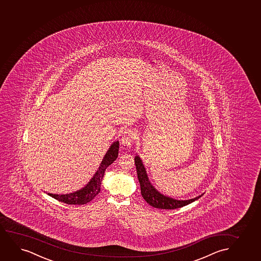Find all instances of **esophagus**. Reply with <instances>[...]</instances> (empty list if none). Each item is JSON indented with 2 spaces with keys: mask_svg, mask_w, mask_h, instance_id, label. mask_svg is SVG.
<instances>
[{
  "mask_svg": "<svg viewBox=\"0 0 261 261\" xmlns=\"http://www.w3.org/2000/svg\"><path fill=\"white\" fill-rule=\"evenodd\" d=\"M135 138V135L131 130L127 129L126 132L124 133L122 139H121V144L125 148H130L132 145L133 141Z\"/></svg>",
  "mask_w": 261,
  "mask_h": 261,
  "instance_id": "1",
  "label": "esophagus"
}]
</instances>
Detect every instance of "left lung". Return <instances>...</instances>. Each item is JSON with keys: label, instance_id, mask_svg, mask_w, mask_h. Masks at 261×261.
Wrapping results in <instances>:
<instances>
[{"label": "left lung", "instance_id": "8db88e82", "mask_svg": "<svg viewBox=\"0 0 261 261\" xmlns=\"http://www.w3.org/2000/svg\"><path fill=\"white\" fill-rule=\"evenodd\" d=\"M135 162L142 197L146 200V202L153 207L160 208V210H176V208L187 206L188 204L195 201L202 196L203 194H201V195H199V196L190 199V200H175V199L162 194L150 183V181L148 179V174H147V171L144 167V164H142V159L139 155L135 156Z\"/></svg>", "mask_w": 261, "mask_h": 261}]
</instances>
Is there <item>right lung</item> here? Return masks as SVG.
Listing matches in <instances>:
<instances>
[{
	"label": "right lung",
	"mask_w": 261,
	"mask_h": 261,
	"mask_svg": "<svg viewBox=\"0 0 261 261\" xmlns=\"http://www.w3.org/2000/svg\"><path fill=\"white\" fill-rule=\"evenodd\" d=\"M119 146V142L118 141L111 145L107 154L103 156L97 172L84 188L74 193H67V194H53L49 193L47 194L49 196L55 198V200L66 203L68 205H84L91 201L100 193L101 182L103 179V174L107 168L113 164L118 158Z\"/></svg>",
	"instance_id": "obj_1"
}]
</instances>
